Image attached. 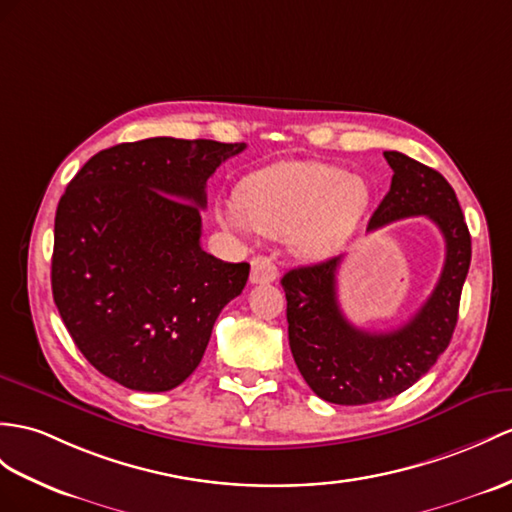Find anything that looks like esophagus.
Segmentation results:
<instances>
[{
  "label": "esophagus",
  "instance_id": "obj_1",
  "mask_svg": "<svg viewBox=\"0 0 512 512\" xmlns=\"http://www.w3.org/2000/svg\"><path fill=\"white\" fill-rule=\"evenodd\" d=\"M278 278V269L273 265V260L267 256H256L252 258V273H249V280L252 284H269Z\"/></svg>",
  "mask_w": 512,
  "mask_h": 512
}]
</instances>
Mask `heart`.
<instances>
[{"instance_id":"1","label":"heart","mask_w":512,"mask_h":512,"mask_svg":"<svg viewBox=\"0 0 512 512\" xmlns=\"http://www.w3.org/2000/svg\"><path fill=\"white\" fill-rule=\"evenodd\" d=\"M369 206V189L326 162H282L249 176L239 204L217 206V219L234 234H291V247L306 260H326L347 245Z\"/></svg>"}]
</instances>
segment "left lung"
<instances>
[{
    "label": "left lung",
    "mask_w": 512,
    "mask_h": 512,
    "mask_svg": "<svg viewBox=\"0 0 512 512\" xmlns=\"http://www.w3.org/2000/svg\"><path fill=\"white\" fill-rule=\"evenodd\" d=\"M384 158L393 180L369 230L406 217H428L445 239V265L426 304L391 332L360 330L343 315L336 297L343 256L284 273L280 282L295 365L310 389L330 404L389 400L428 373L452 341L471 263V236L450 182L406 154L384 152Z\"/></svg>",
    "instance_id": "1"
}]
</instances>
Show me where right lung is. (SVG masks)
<instances>
[{"mask_svg": "<svg viewBox=\"0 0 512 512\" xmlns=\"http://www.w3.org/2000/svg\"><path fill=\"white\" fill-rule=\"evenodd\" d=\"M245 143L156 136L102 149L60 197L52 293L84 358L143 393L176 389L215 321L241 295L247 263L199 245L206 182Z\"/></svg>", "mask_w": 512, "mask_h": 512, "instance_id": "add662e5", "label": "right lung"}]
</instances>
